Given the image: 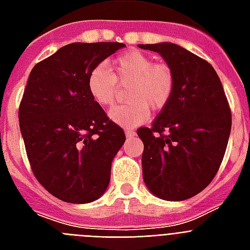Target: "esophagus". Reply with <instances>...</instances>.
Segmentation results:
<instances>
[{
  "mask_svg": "<svg viewBox=\"0 0 250 250\" xmlns=\"http://www.w3.org/2000/svg\"><path fill=\"white\" fill-rule=\"evenodd\" d=\"M135 135H136V132L132 131V129H125V136L127 137H133Z\"/></svg>",
  "mask_w": 250,
  "mask_h": 250,
  "instance_id": "obj_1",
  "label": "esophagus"
}]
</instances>
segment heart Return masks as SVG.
Masks as SVG:
<instances>
[{"label": "heart", "instance_id": "heart-1", "mask_svg": "<svg viewBox=\"0 0 250 250\" xmlns=\"http://www.w3.org/2000/svg\"><path fill=\"white\" fill-rule=\"evenodd\" d=\"M107 66L100 63L88 74V92L97 105L107 107L114 104L118 83L131 84L128 104L110 110L109 117L117 125L132 128L144 123L149 107L160 110L168 104L175 89V74L166 63H156L152 57L139 50L122 53Z\"/></svg>", "mask_w": 250, "mask_h": 250}]
</instances>
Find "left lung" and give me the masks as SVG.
Wrapping results in <instances>:
<instances>
[{
    "label": "left lung",
    "mask_w": 250,
    "mask_h": 250,
    "mask_svg": "<svg viewBox=\"0 0 250 250\" xmlns=\"http://www.w3.org/2000/svg\"><path fill=\"white\" fill-rule=\"evenodd\" d=\"M139 48L160 53L175 74L168 104L152 127L137 129L143 178L157 197L183 201L205 189L221 167L232 123L229 101L208 61L171 42Z\"/></svg>",
    "instance_id": "8db88e82"
}]
</instances>
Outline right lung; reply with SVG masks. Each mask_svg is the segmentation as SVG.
<instances>
[{"label": "right lung", "mask_w": 250, "mask_h": 250, "mask_svg": "<svg viewBox=\"0 0 250 250\" xmlns=\"http://www.w3.org/2000/svg\"><path fill=\"white\" fill-rule=\"evenodd\" d=\"M123 46L72 42L29 74L19 106L25 152L39 183L64 202L88 204L109 186L125 135L90 97L86 80L94 66Z\"/></svg>", "instance_id": "right-lung-1"}]
</instances>
